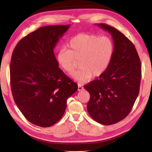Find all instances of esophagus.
I'll return each instance as SVG.
<instances>
[{
    "instance_id": "34e87169",
    "label": "esophagus",
    "mask_w": 152,
    "mask_h": 152,
    "mask_svg": "<svg viewBox=\"0 0 152 152\" xmlns=\"http://www.w3.org/2000/svg\"><path fill=\"white\" fill-rule=\"evenodd\" d=\"M78 91H82V90H84L83 86H82V84H78Z\"/></svg>"
}]
</instances>
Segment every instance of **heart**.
<instances>
[{"label": "heart", "mask_w": 152, "mask_h": 152, "mask_svg": "<svg viewBox=\"0 0 152 152\" xmlns=\"http://www.w3.org/2000/svg\"><path fill=\"white\" fill-rule=\"evenodd\" d=\"M62 48L57 56L61 68L68 74L74 70L76 60L79 61L80 70L74 72L72 77L80 83L91 80L92 76L102 75L109 67L114 53V43L107 36L94 34H80Z\"/></svg>", "instance_id": "b5f03b06"}]
</instances>
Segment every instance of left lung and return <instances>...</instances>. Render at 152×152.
I'll return each mask as SVG.
<instances>
[{
  "instance_id": "1",
  "label": "left lung",
  "mask_w": 152,
  "mask_h": 152,
  "mask_svg": "<svg viewBox=\"0 0 152 152\" xmlns=\"http://www.w3.org/2000/svg\"><path fill=\"white\" fill-rule=\"evenodd\" d=\"M111 35L114 53L106 71L84 86L91 98L90 116L102 125L124 119L132 110L140 92L141 65L134 45L119 31L104 23L96 24Z\"/></svg>"
}]
</instances>
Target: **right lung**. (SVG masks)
Segmentation results:
<instances>
[{"label": "right lung", "mask_w": 152, "mask_h": 152, "mask_svg": "<svg viewBox=\"0 0 152 152\" xmlns=\"http://www.w3.org/2000/svg\"><path fill=\"white\" fill-rule=\"evenodd\" d=\"M70 25H50L29 33L12 52L10 76L12 96L24 117L42 127L62 117L66 101L78 84L64 74L53 53Z\"/></svg>", "instance_id": "add662e5"}]
</instances>
